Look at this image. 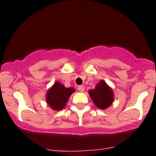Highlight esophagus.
Instances as JSON below:
<instances>
[{
    "instance_id": "esophagus-1",
    "label": "esophagus",
    "mask_w": 156,
    "mask_h": 156,
    "mask_svg": "<svg viewBox=\"0 0 156 156\" xmlns=\"http://www.w3.org/2000/svg\"><path fill=\"white\" fill-rule=\"evenodd\" d=\"M78 90L80 91V92H84V86H83V85L78 86Z\"/></svg>"
}]
</instances>
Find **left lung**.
<instances>
[{"instance_id": "left-lung-1", "label": "left lung", "mask_w": 156, "mask_h": 156, "mask_svg": "<svg viewBox=\"0 0 156 156\" xmlns=\"http://www.w3.org/2000/svg\"><path fill=\"white\" fill-rule=\"evenodd\" d=\"M89 94L94 104L101 109H104L111 106L114 99L112 89L108 87L104 81H100L94 90H90Z\"/></svg>"}]
</instances>
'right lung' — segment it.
I'll list each match as a JSON object with an SVG mask.
<instances>
[{
	"label": "right lung",
	"mask_w": 156,
	"mask_h": 156,
	"mask_svg": "<svg viewBox=\"0 0 156 156\" xmlns=\"http://www.w3.org/2000/svg\"><path fill=\"white\" fill-rule=\"evenodd\" d=\"M74 91V88H66L59 82H56L47 94V103L53 109L57 111L62 109Z\"/></svg>",
	"instance_id": "1"
}]
</instances>
